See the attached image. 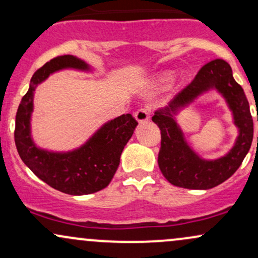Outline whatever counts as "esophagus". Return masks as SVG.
Segmentation results:
<instances>
[{"mask_svg": "<svg viewBox=\"0 0 258 258\" xmlns=\"http://www.w3.org/2000/svg\"><path fill=\"white\" fill-rule=\"evenodd\" d=\"M135 119L138 123H146L150 119V110L148 108H141L135 112Z\"/></svg>", "mask_w": 258, "mask_h": 258, "instance_id": "esophagus-1", "label": "esophagus"}]
</instances>
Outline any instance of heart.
Returning a JSON list of instances; mask_svg holds the SVG:
<instances>
[{"instance_id": "heart-1", "label": "heart", "mask_w": 258, "mask_h": 258, "mask_svg": "<svg viewBox=\"0 0 258 258\" xmlns=\"http://www.w3.org/2000/svg\"><path fill=\"white\" fill-rule=\"evenodd\" d=\"M172 80H173L172 73L161 74V75H159L158 78L155 79V81H154V88H156V90H164V88L167 87L168 84H170Z\"/></svg>"}]
</instances>
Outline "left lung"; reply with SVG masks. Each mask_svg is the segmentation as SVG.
<instances>
[{"mask_svg":"<svg viewBox=\"0 0 258 258\" xmlns=\"http://www.w3.org/2000/svg\"><path fill=\"white\" fill-rule=\"evenodd\" d=\"M212 89L217 90L226 100L233 123L238 128V137L226 156L207 160L201 158L186 142L176 122V115ZM153 121L161 131L158 158L160 170L171 184L180 188L206 190L223 183L240 166L253 138V121L246 96L234 80L230 65L223 59H215L204 65L193 82L179 92L168 106L154 112Z\"/></svg>","mask_w":258,"mask_h":258,"instance_id":"8db88e82","label":"left lung"}]
</instances>
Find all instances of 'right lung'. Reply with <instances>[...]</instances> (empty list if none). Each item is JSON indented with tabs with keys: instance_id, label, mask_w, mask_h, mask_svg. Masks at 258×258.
Returning <instances> with one entry per match:
<instances>
[{
	"instance_id": "1",
	"label": "right lung",
	"mask_w": 258,
	"mask_h": 258,
	"mask_svg": "<svg viewBox=\"0 0 258 258\" xmlns=\"http://www.w3.org/2000/svg\"><path fill=\"white\" fill-rule=\"evenodd\" d=\"M67 69L93 72L85 60L69 54L53 58L40 68L32 75L18 108L14 141L24 164L44 183L65 194H92L110 183L119 167L121 153L138 123L131 114H123L103 123L82 146L73 150L52 152L37 147L31 135L35 90L49 75Z\"/></svg>"
}]
</instances>
